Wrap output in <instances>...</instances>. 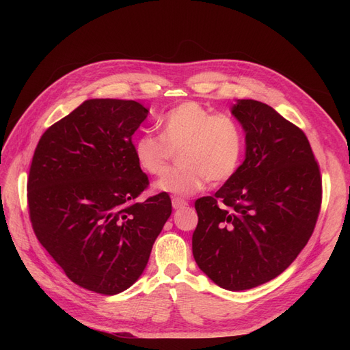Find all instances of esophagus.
Segmentation results:
<instances>
[{
	"label": "esophagus",
	"mask_w": 350,
	"mask_h": 350,
	"mask_svg": "<svg viewBox=\"0 0 350 350\" xmlns=\"http://www.w3.org/2000/svg\"><path fill=\"white\" fill-rule=\"evenodd\" d=\"M172 206H174V208H183V207L188 206V201L181 198V197H174L172 198Z\"/></svg>",
	"instance_id": "34e87169"
}]
</instances>
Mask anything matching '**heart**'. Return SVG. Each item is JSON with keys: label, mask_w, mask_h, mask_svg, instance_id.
Wrapping results in <instances>:
<instances>
[{"label": "heart", "mask_w": 350, "mask_h": 350, "mask_svg": "<svg viewBox=\"0 0 350 350\" xmlns=\"http://www.w3.org/2000/svg\"><path fill=\"white\" fill-rule=\"evenodd\" d=\"M157 126L161 135L142 134L135 140L134 153L144 172L159 176L167 169L172 149L179 147V165L156 184L161 191L191 196L208 179L220 184L237 174L245 143L234 116L188 100L169 109Z\"/></svg>", "instance_id": "b5f03b06"}]
</instances>
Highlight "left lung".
<instances>
[{
	"mask_svg": "<svg viewBox=\"0 0 350 350\" xmlns=\"http://www.w3.org/2000/svg\"><path fill=\"white\" fill-rule=\"evenodd\" d=\"M245 161L215 196L196 201L193 256L220 288L245 291L288 269L311 238L323 185L308 139L269 105L241 99Z\"/></svg>",
	"mask_w": 350,
	"mask_h": 350,
	"instance_id": "obj_1",
	"label": "left lung"
}]
</instances>
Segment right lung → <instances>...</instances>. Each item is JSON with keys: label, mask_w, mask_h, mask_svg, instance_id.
<instances>
[{"label": "right lung", "mask_w": 350, "mask_h": 350, "mask_svg": "<svg viewBox=\"0 0 350 350\" xmlns=\"http://www.w3.org/2000/svg\"><path fill=\"white\" fill-rule=\"evenodd\" d=\"M147 113L135 100H84L42 134L31 159V228L67 278L92 292L129 289L172 213L167 193L135 201L149 187L133 144Z\"/></svg>", "instance_id": "right-lung-1"}]
</instances>
